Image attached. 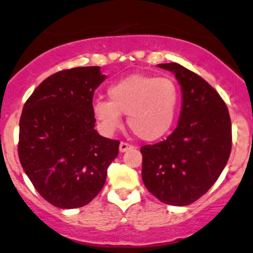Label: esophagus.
I'll return each instance as SVG.
<instances>
[{"label": "esophagus", "instance_id": "esophagus-1", "mask_svg": "<svg viewBox=\"0 0 253 253\" xmlns=\"http://www.w3.org/2000/svg\"><path fill=\"white\" fill-rule=\"evenodd\" d=\"M132 145L128 144V143H125V142H121L120 143V153H125V151H127L128 149H131Z\"/></svg>", "mask_w": 253, "mask_h": 253}]
</instances>
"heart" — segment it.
<instances>
[{
  "instance_id": "heart-1",
  "label": "heart",
  "mask_w": 253,
  "mask_h": 253,
  "mask_svg": "<svg viewBox=\"0 0 253 253\" xmlns=\"http://www.w3.org/2000/svg\"><path fill=\"white\" fill-rule=\"evenodd\" d=\"M109 100L98 99L93 113L106 132H114L127 115L132 132L145 142H155L169 132L179 105V89L173 80L133 74L108 88Z\"/></svg>"
}]
</instances>
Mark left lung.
<instances>
[{"mask_svg":"<svg viewBox=\"0 0 253 253\" xmlns=\"http://www.w3.org/2000/svg\"><path fill=\"white\" fill-rule=\"evenodd\" d=\"M182 87V110L166 140L140 148L142 178L164 204L187 206L214 184L232 150V122L216 89L177 63L159 64Z\"/></svg>","mask_w":253,"mask_h":253,"instance_id":"1","label":"left lung"}]
</instances>
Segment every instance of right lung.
Segmentation results:
<instances>
[{"label":"right lung","instance_id":"add662e5","mask_svg":"<svg viewBox=\"0 0 253 253\" xmlns=\"http://www.w3.org/2000/svg\"><path fill=\"white\" fill-rule=\"evenodd\" d=\"M99 66L63 70L33 92L20 116L18 154L40 195L59 209L82 207L104 187L119 140L94 129L93 94Z\"/></svg>","mask_w":253,"mask_h":253}]
</instances>
